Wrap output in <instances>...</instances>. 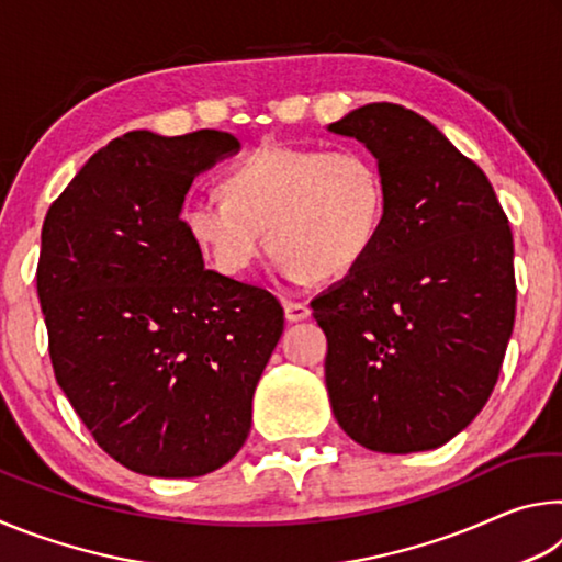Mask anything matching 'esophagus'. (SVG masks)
<instances>
[{"label": "esophagus", "instance_id": "esophagus-1", "mask_svg": "<svg viewBox=\"0 0 562 562\" xmlns=\"http://www.w3.org/2000/svg\"><path fill=\"white\" fill-rule=\"evenodd\" d=\"M284 317H288L290 322H302L310 317V307L307 302H284Z\"/></svg>", "mask_w": 562, "mask_h": 562}]
</instances>
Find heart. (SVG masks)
Instances as JSON below:
<instances>
[{"mask_svg": "<svg viewBox=\"0 0 562 562\" xmlns=\"http://www.w3.org/2000/svg\"><path fill=\"white\" fill-rule=\"evenodd\" d=\"M223 198L190 195L180 221L205 258L240 278L270 243L288 280L341 278L372 252L386 213L376 160L359 148H255L223 176Z\"/></svg>", "mask_w": 562, "mask_h": 562, "instance_id": "1", "label": "heart"}]
</instances>
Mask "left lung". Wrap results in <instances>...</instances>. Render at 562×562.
I'll list each match as a JSON object with an SVG mask.
<instances>
[{
    "label": "left lung",
    "instance_id": "left-lung-1",
    "mask_svg": "<svg viewBox=\"0 0 562 562\" xmlns=\"http://www.w3.org/2000/svg\"><path fill=\"white\" fill-rule=\"evenodd\" d=\"M329 131L364 144L386 186L372 252L310 302L331 412L369 451L439 449L486 406L506 357L508 217L486 173L398 103H367Z\"/></svg>",
    "mask_w": 562,
    "mask_h": 562
}]
</instances>
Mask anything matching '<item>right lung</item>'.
Listing matches in <instances>:
<instances>
[{
    "label": "right lung",
    "instance_id": "add662e5",
    "mask_svg": "<svg viewBox=\"0 0 562 562\" xmlns=\"http://www.w3.org/2000/svg\"><path fill=\"white\" fill-rule=\"evenodd\" d=\"M237 150L225 131H128L46 213L36 292L56 382L136 473L193 479L231 461L282 335L278 297L205 270L180 221L193 178Z\"/></svg>",
    "mask_w": 562,
    "mask_h": 562
}]
</instances>
